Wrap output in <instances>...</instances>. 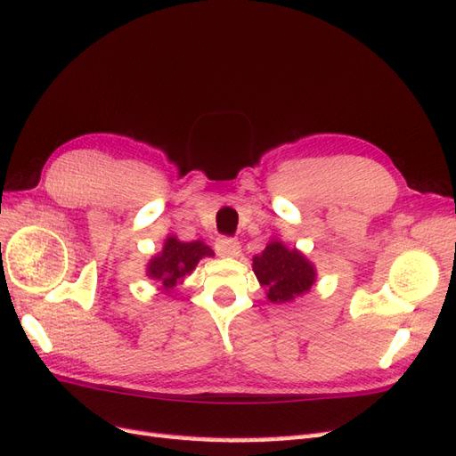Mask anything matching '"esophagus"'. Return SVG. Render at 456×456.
Listing matches in <instances>:
<instances>
[{
	"mask_svg": "<svg viewBox=\"0 0 456 456\" xmlns=\"http://www.w3.org/2000/svg\"><path fill=\"white\" fill-rule=\"evenodd\" d=\"M216 252L224 258H237L240 254V242L235 239H217Z\"/></svg>",
	"mask_w": 456,
	"mask_h": 456,
	"instance_id": "34e87169",
	"label": "esophagus"
}]
</instances>
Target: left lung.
<instances>
[{
	"label": "left lung",
	"mask_w": 456,
	"mask_h": 456,
	"mask_svg": "<svg viewBox=\"0 0 456 456\" xmlns=\"http://www.w3.org/2000/svg\"><path fill=\"white\" fill-rule=\"evenodd\" d=\"M252 270L265 297L275 305H287L310 293L318 272L298 248H289L281 239H272L267 247L252 258Z\"/></svg>",
	"instance_id": "obj_1"
}]
</instances>
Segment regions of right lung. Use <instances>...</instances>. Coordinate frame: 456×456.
Here are the masks:
<instances>
[{"mask_svg": "<svg viewBox=\"0 0 456 456\" xmlns=\"http://www.w3.org/2000/svg\"><path fill=\"white\" fill-rule=\"evenodd\" d=\"M214 250L204 240L184 242L169 235L161 252L154 254L146 264V275L169 295L171 290L191 275L202 258H212Z\"/></svg>", "mask_w": 456, "mask_h": 456, "instance_id": "add662e5", "label": "right lung"}]
</instances>
